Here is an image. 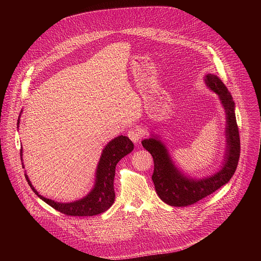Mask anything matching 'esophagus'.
<instances>
[{
    "instance_id": "obj_1",
    "label": "esophagus",
    "mask_w": 261,
    "mask_h": 261,
    "mask_svg": "<svg viewBox=\"0 0 261 261\" xmlns=\"http://www.w3.org/2000/svg\"><path fill=\"white\" fill-rule=\"evenodd\" d=\"M127 135H128V137H129L134 143L139 142L140 139H141V137H142L141 133H140L137 129H130V130L128 131Z\"/></svg>"
}]
</instances>
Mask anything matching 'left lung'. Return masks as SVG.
<instances>
[{
    "label": "left lung",
    "mask_w": 261,
    "mask_h": 261,
    "mask_svg": "<svg viewBox=\"0 0 261 261\" xmlns=\"http://www.w3.org/2000/svg\"><path fill=\"white\" fill-rule=\"evenodd\" d=\"M206 86L220 98L226 113V153L222 169L215 174L193 179L185 176L172 163L165 145L156 137L142 140V146L154 159L152 179L158 196L171 206H187L217 191L230 180L238 167L241 141L231 94L222 81L214 74L204 77Z\"/></svg>",
    "instance_id": "obj_1"
}]
</instances>
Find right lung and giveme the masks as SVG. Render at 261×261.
Segmentation results:
<instances>
[{
  "mask_svg": "<svg viewBox=\"0 0 261 261\" xmlns=\"http://www.w3.org/2000/svg\"><path fill=\"white\" fill-rule=\"evenodd\" d=\"M21 113V111H20ZM20 116V115H19ZM19 125V118L17 120V128ZM134 148L133 142L127 136H118L107 143L102 152L100 161L97 166L96 180L93 190L81 200L74 202L62 203L41 196L33 187L28 175L24 173L28 184L34 193L46 202L55 210L67 216H95L107 211L115 202L116 194L114 189V179L116 174V166L118 162L131 153ZM22 148H20V159H22ZM23 167V163H22Z\"/></svg>",
  "mask_w": 261,
  "mask_h": 261,
  "instance_id": "right-lung-1",
  "label": "right lung"
}]
</instances>
